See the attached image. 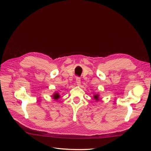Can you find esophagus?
Segmentation results:
<instances>
[{
	"label": "esophagus",
	"instance_id": "esophagus-1",
	"mask_svg": "<svg viewBox=\"0 0 151 151\" xmlns=\"http://www.w3.org/2000/svg\"><path fill=\"white\" fill-rule=\"evenodd\" d=\"M76 83L77 84V86H80L81 85V79L79 77H76Z\"/></svg>",
	"mask_w": 151,
	"mask_h": 151
}]
</instances>
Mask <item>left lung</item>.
I'll list each match as a JSON object with an SVG mask.
<instances>
[{
	"label": "left lung",
	"instance_id": "1",
	"mask_svg": "<svg viewBox=\"0 0 151 151\" xmlns=\"http://www.w3.org/2000/svg\"><path fill=\"white\" fill-rule=\"evenodd\" d=\"M94 99L96 100V101H98V100L99 99V94H94Z\"/></svg>",
	"mask_w": 151,
	"mask_h": 151
}]
</instances>
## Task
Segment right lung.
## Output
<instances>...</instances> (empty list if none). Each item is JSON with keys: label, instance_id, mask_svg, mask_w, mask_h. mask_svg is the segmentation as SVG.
<instances>
[{"label": "right lung", "instance_id": "1", "mask_svg": "<svg viewBox=\"0 0 151 151\" xmlns=\"http://www.w3.org/2000/svg\"><path fill=\"white\" fill-rule=\"evenodd\" d=\"M52 97L55 100H57L59 98H60V95H59V93H55L53 94V95L52 96Z\"/></svg>", "mask_w": 151, "mask_h": 151}]
</instances>
